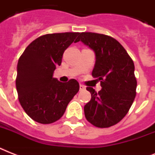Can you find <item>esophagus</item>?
<instances>
[{"instance_id": "1", "label": "esophagus", "mask_w": 155, "mask_h": 155, "mask_svg": "<svg viewBox=\"0 0 155 155\" xmlns=\"http://www.w3.org/2000/svg\"><path fill=\"white\" fill-rule=\"evenodd\" d=\"M85 89V86L83 84H80V91H82V90Z\"/></svg>"}]
</instances>
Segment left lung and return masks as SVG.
<instances>
[{
  "label": "left lung",
  "instance_id": "1",
  "mask_svg": "<svg viewBox=\"0 0 155 155\" xmlns=\"http://www.w3.org/2000/svg\"><path fill=\"white\" fill-rule=\"evenodd\" d=\"M79 41L95 52L92 75L101 81L102 87L98 92L87 87L92 98L84 105L85 117L97 127L113 126L127 114L136 97L134 62L120 42L110 36L83 32L76 42Z\"/></svg>",
  "mask_w": 155,
  "mask_h": 155
}]
</instances>
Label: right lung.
I'll use <instances>...</instances> for the list:
<instances>
[{
	"label": "right lung",
	"instance_id": "1",
	"mask_svg": "<svg viewBox=\"0 0 155 155\" xmlns=\"http://www.w3.org/2000/svg\"><path fill=\"white\" fill-rule=\"evenodd\" d=\"M79 35L67 32L40 36L19 58L16 78L18 100L26 114L37 122L51 124L60 119L79 92L77 80L62 83L53 77L56 67L61 65L63 52L76 42Z\"/></svg>",
	"mask_w": 155,
	"mask_h": 155
}]
</instances>
